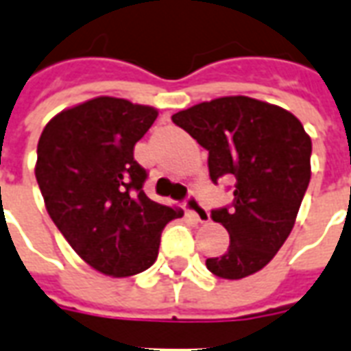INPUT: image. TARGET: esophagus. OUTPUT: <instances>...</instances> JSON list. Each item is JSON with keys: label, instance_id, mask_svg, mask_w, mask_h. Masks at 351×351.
Listing matches in <instances>:
<instances>
[{"label": "esophagus", "instance_id": "obj_1", "mask_svg": "<svg viewBox=\"0 0 351 351\" xmlns=\"http://www.w3.org/2000/svg\"><path fill=\"white\" fill-rule=\"evenodd\" d=\"M186 210L190 214H193L195 216V220L201 221V223H206V221L210 220V214H208V210H206L205 206H203V203H201V199L195 195V193H191V195H188V199H186Z\"/></svg>", "mask_w": 351, "mask_h": 351}]
</instances>
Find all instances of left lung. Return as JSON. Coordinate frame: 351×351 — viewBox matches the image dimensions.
<instances>
[{
	"label": "left lung",
	"mask_w": 351,
	"mask_h": 351,
	"mask_svg": "<svg viewBox=\"0 0 351 351\" xmlns=\"http://www.w3.org/2000/svg\"><path fill=\"white\" fill-rule=\"evenodd\" d=\"M173 122L208 150L214 184L235 178L233 205L213 210L231 243L223 256L206 259V269L228 280L261 271L291 233L308 188V133L289 110L246 95L199 103Z\"/></svg>",
	"instance_id": "left-lung-1"
}]
</instances>
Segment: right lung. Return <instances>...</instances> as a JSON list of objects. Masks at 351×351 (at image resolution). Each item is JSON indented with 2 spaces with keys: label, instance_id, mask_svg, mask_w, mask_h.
Wrapping results in <instances>:
<instances>
[{
  "label": "right lung",
  "instance_id": "obj_1",
  "mask_svg": "<svg viewBox=\"0 0 351 351\" xmlns=\"http://www.w3.org/2000/svg\"><path fill=\"white\" fill-rule=\"evenodd\" d=\"M158 110L118 97H93L50 120L37 145L35 178L47 213L95 271L123 278L158 258L160 237L182 210L146 197V171L133 148Z\"/></svg>",
  "mask_w": 351,
  "mask_h": 351
}]
</instances>
